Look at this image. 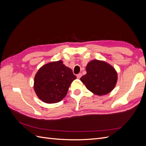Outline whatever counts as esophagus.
<instances>
[{
	"instance_id": "1",
	"label": "esophagus",
	"mask_w": 146,
	"mask_h": 146,
	"mask_svg": "<svg viewBox=\"0 0 146 146\" xmlns=\"http://www.w3.org/2000/svg\"><path fill=\"white\" fill-rule=\"evenodd\" d=\"M82 76V74H78L77 76V77L78 79H80Z\"/></svg>"
}]
</instances>
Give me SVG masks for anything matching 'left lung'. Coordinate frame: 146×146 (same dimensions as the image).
Returning a JSON list of instances; mask_svg holds the SVG:
<instances>
[{"instance_id":"obj_1","label":"left lung","mask_w":146,"mask_h":146,"mask_svg":"<svg viewBox=\"0 0 146 146\" xmlns=\"http://www.w3.org/2000/svg\"><path fill=\"white\" fill-rule=\"evenodd\" d=\"M86 74L80 80L87 89L98 96L108 94L116 86L117 74L112 66L104 61L94 60L86 67Z\"/></svg>"}]
</instances>
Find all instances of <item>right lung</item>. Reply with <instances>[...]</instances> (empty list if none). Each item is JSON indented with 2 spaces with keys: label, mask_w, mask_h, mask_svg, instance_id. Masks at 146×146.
Returning a JSON list of instances; mask_svg holds the SVG:
<instances>
[{
  "label": "right lung",
  "mask_w": 146,
  "mask_h": 146,
  "mask_svg": "<svg viewBox=\"0 0 146 146\" xmlns=\"http://www.w3.org/2000/svg\"><path fill=\"white\" fill-rule=\"evenodd\" d=\"M76 78L63 61H53L38 70L34 78V90L44 102H59L64 98L70 84Z\"/></svg>",
  "instance_id": "obj_1"
}]
</instances>
